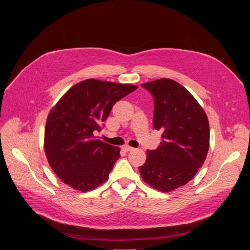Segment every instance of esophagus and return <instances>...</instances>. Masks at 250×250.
I'll use <instances>...</instances> for the list:
<instances>
[{
	"mask_svg": "<svg viewBox=\"0 0 250 250\" xmlns=\"http://www.w3.org/2000/svg\"><path fill=\"white\" fill-rule=\"evenodd\" d=\"M123 149H124L125 151H131V150H133L134 148L131 147V146H123Z\"/></svg>",
	"mask_w": 250,
	"mask_h": 250,
	"instance_id": "esophagus-1",
	"label": "esophagus"
}]
</instances>
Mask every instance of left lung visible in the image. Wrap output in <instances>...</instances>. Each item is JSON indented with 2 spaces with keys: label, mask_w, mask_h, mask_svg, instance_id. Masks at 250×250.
Segmentation results:
<instances>
[{
  "label": "left lung",
  "mask_w": 250,
  "mask_h": 250,
  "mask_svg": "<svg viewBox=\"0 0 250 250\" xmlns=\"http://www.w3.org/2000/svg\"><path fill=\"white\" fill-rule=\"evenodd\" d=\"M154 100L153 126L162 131L155 150H147L138 167L146 183L168 193L193 179L206 160L209 147V125L204 109L178 82L161 78L141 85Z\"/></svg>",
  "instance_id": "left-lung-1"
}]
</instances>
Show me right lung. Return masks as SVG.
Listing matches in <instances>:
<instances>
[{
	"mask_svg": "<svg viewBox=\"0 0 250 250\" xmlns=\"http://www.w3.org/2000/svg\"><path fill=\"white\" fill-rule=\"evenodd\" d=\"M137 89L131 84L87 79L71 87L50 110L44 129V152L60 180L80 192L109 179L120 147L98 139L95 131L113 105Z\"/></svg>",
	"mask_w": 250,
	"mask_h": 250,
	"instance_id": "right-lung-1",
	"label": "right lung"
}]
</instances>
